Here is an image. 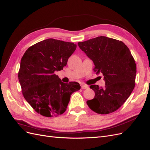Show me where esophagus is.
<instances>
[{
    "label": "esophagus",
    "instance_id": "1",
    "mask_svg": "<svg viewBox=\"0 0 150 150\" xmlns=\"http://www.w3.org/2000/svg\"><path fill=\"white\" fill-rule=\"evenodd\" d=\"M81 88H82V89H86V88H88V86L87 85H81Z\"/></svg>",
    "mask_w": 150,
    "mask_h": 150
}]
</instances>
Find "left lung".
<instances>
[{"label":"left lung","instance_id":"1","mask_svg":"<svg viewBox=\"0 0 150 150\" xmlns=\"http://www.w3.org/2000/svg\"><path fill=\"white\" fill-rule=\"evenodd\" d=\"M80 50L93 62V71L102 74L104 87L92 85L95 92L88 106L98 114H109L117 110L129 97L135 86L136 65L129 49L123 42L99 36L79 42Z\"/></svg>","mask_w":150,"mask_h":150}]
</instances>
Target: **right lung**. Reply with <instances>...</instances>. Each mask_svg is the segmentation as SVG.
Instances as JSON below:
<instances>
[{
  "mask_svg": "<svg viewBox=\"0 0 150 150\" xmlns=\"http://www.w3.org/2000/svg\"><path fill=\"white\" fill-rule=\"evenodd\" d=\"M76 48L74 42L50 38L25 51L18 78L24 99L38 114L50 117L62 114L71 94L80 89L79 83H63L54 74L67 65Z\"/></svg>",
  "mask_w": 150,
  "mask_h": 150,
  "instance_id": "right-lung-1",
  "label": "right lung"
}]
</instances>
